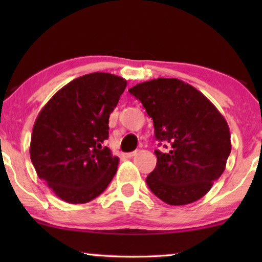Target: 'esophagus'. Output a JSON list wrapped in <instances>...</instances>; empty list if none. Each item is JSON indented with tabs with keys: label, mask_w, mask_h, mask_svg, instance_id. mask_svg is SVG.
<instances>
[{
	"label": "esophagus",
	"mask_w": 262,
	"mask_h": 262,
	"mask_svg": "<svg viewBox=\"0 0 262 262\" xmlns=\"http://www.w3.org/2000/svg\"><path fill=\"white\" fill-rule=\"evenodd\" d=\"M136 154H137V151H132V152H123L121 154V157L123 159H131V157H134Z\"/></svg>",
	"instance_id": "34e87169"
}]
</instances>
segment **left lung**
Wrapping results in <instances>:
<instances>
[{"mask_svg": "<svg viewBox=\"0 0 262 262\" xmlns=\"http://www.w3.org/2000/svg\"><path fill=\"white\" fill-rule=\"evenodd\" d=\"M154 121L168 151L155 150L156 168L146 185L169 205L203 198L225 169L231 151L227 120L198 89L178 78H157L128 89Z\"/></svg>", "mask_w": 262, "mask_h": 262, "instance_id": "obj_1", "label": "left lung"}]
</instances>
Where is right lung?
Returning <instances> with one entry per match:
<instances>
[{
	"mask_svg": "<svg viewBox=\"0 0 262 262\" xmlns=\"http://www.w3.org/2000/svg\"><path fill=\"white\" fill-rule=\"evenodd\" d=\"M126 80L108 73L75 78L35 119L30 155L38 177L69 204H84L107 188L119 159L105 146L110 114Z\"/></svg>",
	"mask_w": 262,
	"mask_h": 262,
	"instance_id": "obj_1",
	"label": "right lung"
}]
</instances>
